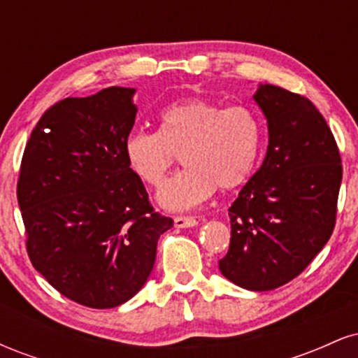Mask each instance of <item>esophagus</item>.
<instances>
[{
	"instance_id": "1",
	"label": "esophagus",
	"mask_w": 358,
	"mask_h": 358,
	"mask_svg": "<svg viewBox=\"0 0 358 358\" xmlns=\"http://www.w3.org/2000/svg\"><path fill=\"white\" fill-rule=\"evenodd\" d=\"M199 224V219L192 215H176L175 217V227L178 229H187V227H195Z\"/></svg>"
}]
</instances>
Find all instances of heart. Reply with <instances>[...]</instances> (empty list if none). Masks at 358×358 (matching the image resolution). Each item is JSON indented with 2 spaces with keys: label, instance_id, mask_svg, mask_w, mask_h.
I'll list each match as a JSON object with an SVG mask.
<instances>
[{
  "label": "heart",
  "instance_id": "1",
  "mask_svg": "<svg viewBox=\"0 0 358 358\" xmlns=\"http://www.w3.org/2000/svg\"><path fill=\"white\" fill-rule=\"evenodd\" d=\"M261 139L252 109L188 97L162 110L158 131L127 134L124 156L143 183L159 187L182 153L187 168L163 185L158 200L168 210H188L217 187L232 190L244 183L256 166Z\"/></svg>",
  "mask_w": 358,
  "mask_h": 358
}]
</instances>
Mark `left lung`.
<instances>
[{
	"label": "left lung",
	"mask_w": 358,
	"mask_h": 358,
	"mask_svg": "<svg viewBox=\"0 0 358 358\" xmlns=\"http://www.w3.org/2000/svg\"><path fill=\"white\" fill-rule=\"evenodd\" d=\"M254 99L268 119V153L229 208L231 245L219 269L244 289L271 291L299 276L330 239L342 158L305 96L264 84Z\"/></svg>",
	"instance_id": "left-lung-1"
}]
</instances>
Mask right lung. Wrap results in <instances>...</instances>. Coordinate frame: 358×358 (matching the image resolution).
<instances>
[{
	"instance_id": "1",
	"label": "right lung",
	"mask_w": 358,
	"mask_h": 358,
	"mask_svg": "<svg viewBox=\"0 0 358 358\" xmlns=\"http://www.w3.org/2000/svg\"><path fill=\"white\" fill-rule=\"evenodd\" d=\"M134 89L57 102L24 146L16 195L34 268L94 310L126 303L151 274L173 219L155 212L124 156Z\"/></svg>"
}]
</instances>
